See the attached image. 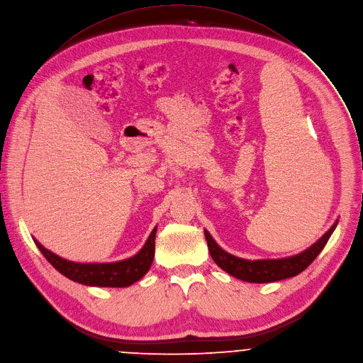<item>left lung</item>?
Segmentation results:
<instances>
[{
  "mask_svg": "<svg viewBox=\"0 0 363 363\" xmlns=\"http://www.w3.org/2000/svg\"><path fill=\"white\" fill-rule=\"evenodd\" d=\"M336 225L337 222L316 243H313L305 252L291 257H283V259H262V260L240 259L225 252L214 242V239L210 236L207 230H204V236L207 240L211 259L225 272L249 283H269V281L283 280L287 277H294L302 273L326 246Z\"/></svg>",
  "mask_w": 363,
  "mask_h": 363,
  "instance_id": "obj_1",
  "label": "left lung"
}]
</instances>
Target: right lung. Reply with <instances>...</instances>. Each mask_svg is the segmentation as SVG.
Returning a JSON list of instances; mask_svg holds the SVG:
<instances>
[{
	"label": "right lung",
	"instance_id": "add662e5",
	"mask_svg": "<svg viewBox=\"0 0 363 363\" xmlns=\"http://www.w3.org/2000/svg\"><path fill=\"white\" fill-rule=\"evenodd\" d=\"M157 228L150 233L146 245L130 259L114 263H76L65 260L47 250L37 240L35 245L43 256L65 277L86 286L127 287L146 274L155 257V240Z\"/></svg>",
	"mask_w": 363,
	"mask_h": 363
}]
</instances>
